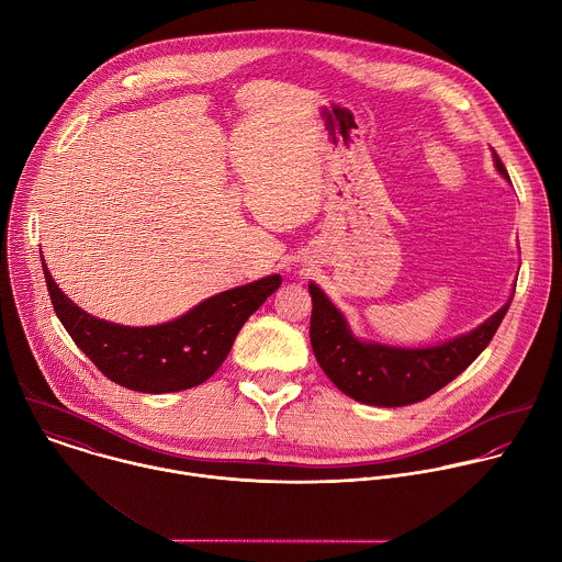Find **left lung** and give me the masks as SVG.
<instances>
[{"label": "left lung", "mask_w": 562, "mask_h": 562, "mask_svg": "<svg viewBox=\"0 0 562 562\" xmlns=\"http://www.w3.org/2000/svg\"><path fill=\"white\" fill-rule=\"evenodd\" d=\"M493 161L497 172L510 179L495 150ZM515 289L517 284L508 302L471 333L438 346L401 348L359 339L344 313L311 282V346L319 368L346 396L374 407L412 405L442 390L486 350L513 304Z\"/></svg>", "instance_id": "1"}]
</instances>
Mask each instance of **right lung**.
<instances>
[{"label": "right lung", "instance_id": "1", "mask_svg": "<svg viewBox=\"0 0 562 562\" xmlns=\"http://www.w3.org/2000/svg\"><path fill=\"white\" fill-rule=\"evenodd\" d=\"M43 276L56 317L74 344L113 383L144 394H168L205 383L225 361L243 324L282 284L278 273L199 302L172 322L122 326L98 319L74 304Z\"/></svg>", "mask_w": 562, "mask_h": 562}]
</instances>
